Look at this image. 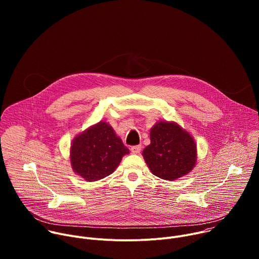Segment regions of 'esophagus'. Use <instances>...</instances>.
<instances>
[{"instance_id":"34e87169","label":"esophagus","mask_w":259,"mask_h":259,"mask_svg":"<svg viewBox=\"0 0 259 259\" xmlns=\"http://www.w3.org/2000/svg\"><path fill=\"white\" fill-rule=\"evenodd\" d=\"M141 145L140 144H138V145H133L132 147H131V152L133 153V154H139L140 153V151H141Z\"/></svg>"}]
</instances>
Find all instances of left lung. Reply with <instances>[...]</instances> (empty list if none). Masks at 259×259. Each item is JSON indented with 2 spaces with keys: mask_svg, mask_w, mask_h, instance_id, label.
Masks as SVG:
<instances>
[{
  "mask_svg": "<svg viewBox=\"0 0 259 259\" xmlns=\"http://www.w3.org/2000/svg\"><path fill=\"white\" fill-rule=\"evenodd\" d=\"M152 173L175 180L195 166L197 147L193 137L175 123L160 122L151 130V144L142 152Z\"/></svg>",
  "mask_w": 259,
  "mask_h": 259,
  "instance_id": "8db88e82",
  "label": "left lung"
}]
</instances>
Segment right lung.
<instances>
[{
    "label": "right lung",
    "instance_id": "1",
    "mask_svg": "<svg viewBox=\"0 0 259 259\" xmlns=\"http://www.w3.org/2000/svg\"><path fill=\"white\" fill-rule=\"evenodd\" d=\"M129 150L105 122L77 136L70 149L71 167L88 181L112 174Z\"/></svg>",
    "mask_w": 259,
    "mask_h": 259
}]
</instances>
